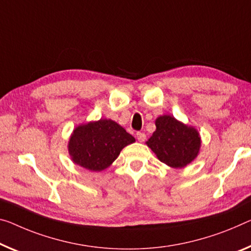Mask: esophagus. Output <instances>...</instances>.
Segmentation results:
<instances>
[{"instance_id":"obj_1","label":"esophagus","mask_w":251,"mask_h":251,"mask_svg":"<svg viewBox=\"0 0 251 251\" xmlns=\"http://www.w3.org/2000/svg\"><path fill=\"white\" fill-rule=\"evenodd\" d=\"M137 139L139 142H144L146 140V134L144 132H137Z\"/></svg>"}]
</instances>
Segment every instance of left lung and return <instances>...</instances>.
<instances>
[{
	"label": "left lung",
	"instance_id": "obj_1",
	"mask_svg": "<svg viewBox=\"0 0 251 251\" xmlns=\"http://www.w3.org/2000/svg\"><path fill=\"white\" fill-rule=\"evenodd\" d=\"M161 163L183 168L199 155L201 138L198 130L171 115L156 119V131L146 142Z\"/></svg>",
	"mask_w": 251,
	"mask_h": 251
}]
</instances>
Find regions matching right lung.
I'll return each instance as SVG.
<instances>
[{"instance_id": "right-lung-1", "label": "right lung", "mask_w": 251, "mask_h": 251, "mask_svg": "<svg viewBox=\"0 0 251 251\" xmlns=\"http://www.w3.org/2000/svg\"><path fill=\"white\" fill-rule=\"evenodd\" d=\"M136 141L120 125L112 120L80 125L73 131L68 151L76 165L92 172H101L117 159L121 150Z\"/></svg>"}]
</instances>
